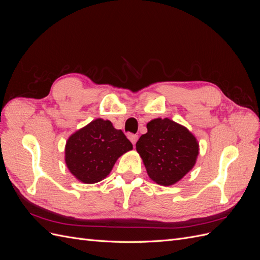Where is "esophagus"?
Here are the masks:
<instances>
[{
  "label": "esophagus",
  "mask_w": 260,
  "mask_h": 260,
  "mask_svg": "<svg viewBox=\"0 0 260 260\" xmlns=\"http://www.w3.org/2000/svg\"><path fill=\"white\" fill-rule=\"evenodd\" d=\"M129 139H130V141H131V143L133 144V146H136V143H137V141H138V139H139V136H137V135H131V136H129Z\"/></svg>",
  "instance_id": "esophagus-1"
}]
</instances>
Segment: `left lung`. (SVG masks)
<instances>
[{"mask_svg": "<svg viewBox=\"0 0 260 260\" xmlns=\"http://www.w3.org/2000/svg\"><path fill=\"white\" fill-rule=\"evenodd\" d=\"M146 128L136 148L147 175L157 184L174 185L195 166L199 141L186 127L169 118H156Z\"/></svg>", "mask_w": 260, "mask_h": 260, "instance_id": "1", "label": "left lung"}]
</instances>
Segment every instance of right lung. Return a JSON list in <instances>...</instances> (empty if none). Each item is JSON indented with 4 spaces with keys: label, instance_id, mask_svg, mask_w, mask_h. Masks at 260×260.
Here are the masks:
<instances>
[{
    "label": "right lung",
    "instance_id": "right-lung-1",
    "mask_svg": "<svg viewBox=\"0 0 260 260\" xmlns=\"http://www.w3.org/2000/svg\"><path fill=\"white\" fill-rule=\"evenodd\" d=\"M132 149L130 141L109 120L96 118L70 136L65 162L78 181L92 184L105 179L117 159Z\"/></svg>",
    "mask_w": 260,
    "mask_h": 260
}]
</instances>
